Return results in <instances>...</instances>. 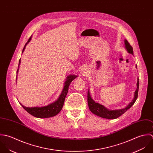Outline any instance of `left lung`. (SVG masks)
Listing matches in <instances>:
<instances>
[{"label":"left lung","mask_w":153,"mask_h":153,"mask_svg":"<svg viewBox=\"0 0 153 153\" xmlns=\"http://www.w3.org/2000/svg\"><path fill=\"white\" fill-rule=\"evenodd\" d=\"M125 48L128 52L131 54H134L133 52V48L132 46L130 45V44L128 42L126 39H125ZM137 67V65H136ZM137 89L135 92L134 98L133 100L129 104L128 106H126L125 108L122 109H118V110H112L110 111L108 109H106L105 106L103 105L96 103L91 97V95L89 94V92H88V106L89 108V109L92 112L93 114L94 115H96L97 116H99L100 117H102L103 118H106L108 120H112V119H116L121 116L122 114H123L125 112H126L135 102L137 97H138V89H139V79L138 78V82L137 83Z\"/></svg>","instance_id":"obj_1"}]
</instances>
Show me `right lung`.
Returning a JSON list of instances; mask_svg holds the SVG:
<instances>
[{
	"label": "right lung",
	"instance_id": "1",
	"mask_svg": "<svg viewBox=\"0 0 153 153\" xmlns=\"http://www.w3.org/2000/svg\"><path fill=\"white\" fill-rule=\"evenodd\" d=\"M31 39V36L29 38V39L28 40L27 43L25 44V45L23 48L22 53L24 51L26 45L30 41ZM20 60L19 61V65L21 62ZM18 68L16 71L17 73H18ZM76 77H77V76H74V75H71V76H69L67 77V79L65 82V85H64L63 91L61 93V95L60 96L59 98L58 99V100L57 101H56L55 102H54L48 106H44V107L28 108V107H25V106H23L21 103L20 104L22 105V106L24 108V109L27 112H28L30 114H31V115H32L36 118H50V117L56 116L60 112V111L62 109V108L64 103L65 97L68 92V89L69 85H70V83L72 82V80H73Z\"/></svg>",
	"mask_w": 153,
	"mask_h": 153
}]
</instances>
